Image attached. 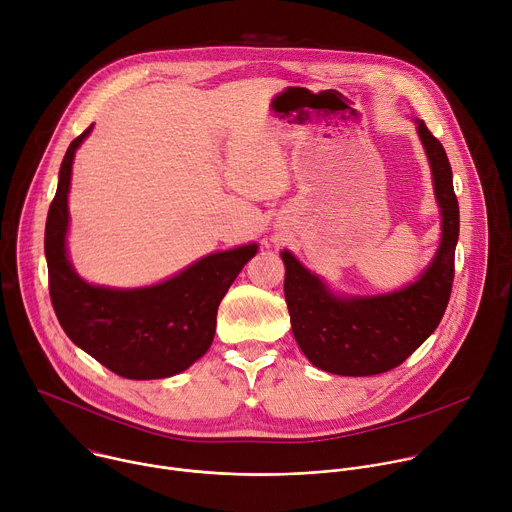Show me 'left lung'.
Listing matches in <instances>:
<instances>
[{
  "mask_svg": "<svg viewBox=\"0 0 512 512\" xmlns=\"http://www.w3.org/2000/svg\"><path fill=\"white\" fill-rule=\"evenodd\" d=\"M415 123L442 214V239L413 283L379 296H338L291 251H281L291 332L306 358L326 373L371 377L399 367L433 334L448 308L460 233L458 198L444 145L421 119Z\"/></svg>",
  "mask_w": 512,
  "mask_h": 512,
  "instance_id": "obj_1",
  "label": "left lung"
}]
</instances>
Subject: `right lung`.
<instances>
[{
  "instance_id": "add662e5",
  "label": "right lung",
  "mask_w": 512,
  "mask_h": 512,
  "mask_svg": "<svg viewBox=\"0 0 512 512\" xmlns=\"http://www.w3.org/2000/svg\"><path fill=\"white\" fill-rule=\"evenodd\" d=\"M93 125L72 139L48 208L44 253L56 318L66 336L119 377L150 381L186 371L212 344L216 310L257 243L210 253L148 287L87 283L66 251L72 160Z\"/></svg>"
}]
</instances>
